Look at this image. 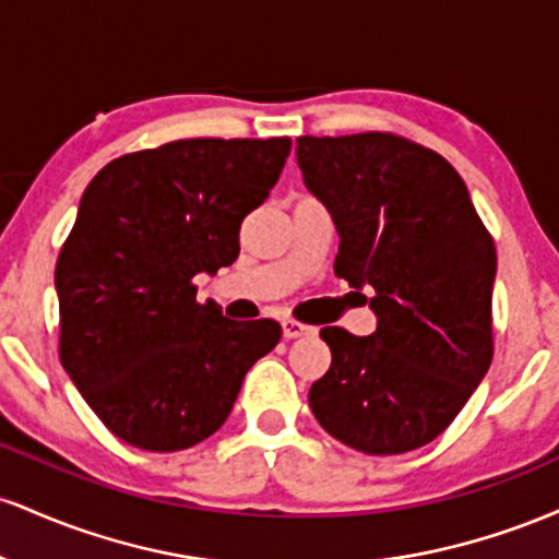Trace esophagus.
I'll return each mask as SVG.
<instances>
[{"mask_svg": "<svg viewBox=\"0 0 559 559\" xmlns=\"http://www.w3.org/2000/svg\"><path fill=\"white\" fill-rule=\"evenodd\" d=\"M281 329H284V338H299V336H307V333H316V329L312 325H305L299 323V320H281Z\"/></svg>", "mask_w": 559, "mask_h": 559, "instance_id": "obj_1", "label": "esophagus"}]
</instances>
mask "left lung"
<instances>
[{
	"label": "left lung",
	"instance_id": "obj_1",
	"mask_svg": "<svg viewBox=\"0 0 559 559\" xmlns=\"http://www.w3.org/2000/svg\"><path fill=\"white\" fill-rule=\"evenodd\" d=\"M305 186L338 230L333 271L368 288L376 331L329 325L310 389L320 426L365 454H402L457 418L491 365L497 249L444 157L394 133L299 136Z\"/></svg>",
	"mask_w": 559,
	"mask_h": 559
}]
</instances>
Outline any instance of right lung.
Instances as JSON below:
<instances>
[{
  "instance_id": "obj_1",
  "label": "right lung",
  "mask_w": 559,
  "mask_h": 559,
  "mask_svg": "<svg viewBox=\"0 0 559 559\" xmlns=\"http://www.w3.org/2000/svg\"><path fill=\"white\" fill-rule=\"evenodd\" d=\"M292 139H183L112 159L83 191L57 258L60 360L126 444L178 452L226 423L247 370L281 338L197 301L199 273L239 258Z\"/></svg>"
}]
</instances>
